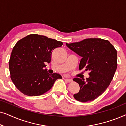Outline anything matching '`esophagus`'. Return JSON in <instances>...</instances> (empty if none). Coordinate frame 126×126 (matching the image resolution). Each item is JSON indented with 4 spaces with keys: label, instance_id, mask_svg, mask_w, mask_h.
<instances>
[{
    "label": "esophagus",
    "instance_id": "1",
    "mask_svg": "<svg viewBox=\"0 0 126 126\" xmlns=\"http://www.w3.org/2000/svg\"><path fill=\"white\" fill-rule=\"evenodd\" d=\"M65 80L68 82H72V81H73L72 80V79H68V78H65Z\"/></svg>",
    "mask_w": 126,
    "mask_h": 126
}]
</instances>
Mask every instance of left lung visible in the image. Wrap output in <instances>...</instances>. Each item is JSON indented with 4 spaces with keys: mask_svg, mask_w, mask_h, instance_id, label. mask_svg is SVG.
I'll use <instances>...</instances> for the list:
<instances>
[{
    "mask_svg": "<svg viewBox=\"0 0 126 126\" xmlns=\"http://www.w3.org/2000/svg\"><path fill=\"white\" fill-rule=\"evenodd\" d=\"M70 50L81 57L79 69L89 71V77L73 79L80 89L73 97L80 102L93 101L106 91L116 72L117 51L108 40L87 38L79 42L66 44Z\"/></svg>",
    "mask_w": 126,
    "mask_h": 126,
    "instance_id": "left-lung-1",
    "label": "left lung"
}]
</instances>
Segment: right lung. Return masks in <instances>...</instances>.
Instances as JSON below:
<instances>
[{"mask_svg": "<svg viewBox=\"0 0 126 126\" xmlns=\"http://www.w3.org/2000/svg\"><path fill=\"white\" fill-rule=\"evenodd\" d=\"M63 45L44 35L30 34L16 43L9 60L10 77L24 94L37 96L47 92L61 76L50 75L45 68L50 63L51 53Z\"/></svg>", "mask_w": 126, "mask_h": 126, "instance_id": "1", "label": "right lung"}]
</instances>
